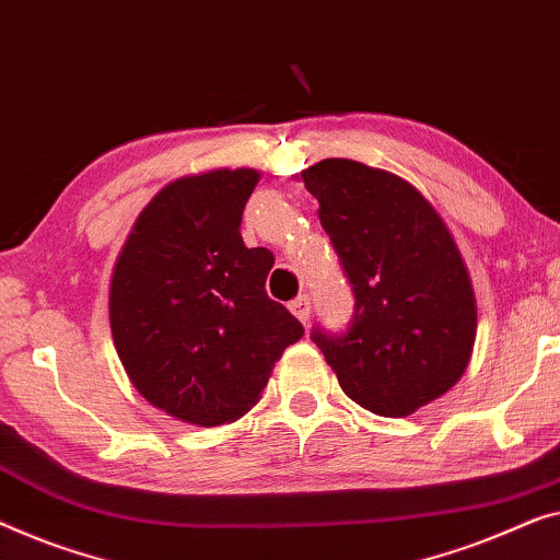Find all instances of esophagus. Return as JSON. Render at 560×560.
Segmentation results:
<instances>
[{"instance_id": "obj_1", "label": "esophagus", "mask_w": 560, "mask_h": 560, "mask_svg": "<svg viewBox=\"0 0 560 560\" xmlns=\"http://www.w3.org/2000/svg\"><path fill=\"white\" fill-rule=\"evenodd\" d=\"M290 313H293L300 323L311 320V298L298 295L293 303H290Z\"/></svg>"}]
</instances>
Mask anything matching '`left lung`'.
<instances>
[{"label": "left lung", "instance_id": "8db88e82", "mask_svg": "<svg viewBox=\"0 0 560 560\" xmlns=\"http://www.w3.org/2000/svg\"><path fill=\"white\" fill-rule=\"evenodd\" d=\"M353 285L346 334L313 340L348 399L378 417H409L465 374L477 334L472 280L447 224L401 176L351 159L303 174Z\"/></svg>", "mask_w": 560, "mask_h": 560}]
</instances>
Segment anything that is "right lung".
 Listing matches in <instances>:
<instances>
[{"instance_id": "obj_1", "label": "right lung", "mask_w": 560, "mask_h": 560, "mask_svg": "<svg viewBox=\"0 0 560 560\" xmlns=\"http://www.w3.org/2000/svg\"><path fill=\"white\" fill-rule=\"evenodd\" d=\"M260 174L214 168L166 184L136 220L110 278V334L131 384L186 424H230L260 399L303 338L265 293L275 257L245 247L242 212Z\"/></svg>"}]
</instances>
